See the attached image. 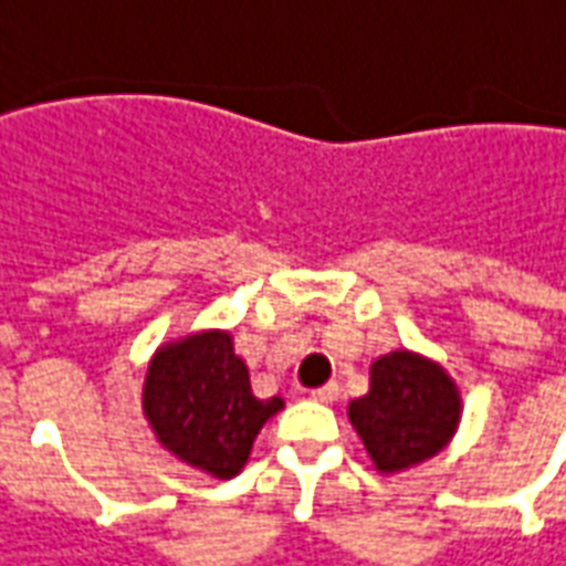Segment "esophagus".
Returning <instances> with one entry per match:
<instances>
[{"label":"esophagus","mask_w":566,"mask_h":566,"mask_svg":"<svg viewBox=\"0 0 566 566\" xmlns=\"http://www.w3.org/2000/svg\"><path fill=\"white\" fill-rule=\"evenodd\" d=\"M337 395H339V387L334 384V380H331V384H323V387L311 389V398H314V401H323V403L337 401Z\"/></svg>","instance_id":"34e87169"}]
</instances>
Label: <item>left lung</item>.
Wrapping results in <instances>:
<instances>
[{"label": "left lung", "mask_w": 566, "mask_h": 566, "mask_svg": "<svg viewBox=\"0 0 566 566\" xmlns=\"http://www.w3.org/2000/svg\"><path fill=\"white\" fill-rule=\"evenodd\" d=\"M378 471H403L424 462L450 442L459 424V392L442 366L392 352L371 363L369 395L348 403Z\"/></svg>", "instance_id": "obj_1"}]
</instances>
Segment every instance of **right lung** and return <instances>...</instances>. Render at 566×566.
Segmentation results:
<instances>
[{
  "mask_svg": "<svg viewBox=\"0 0 566 566\" xmlns=\"http://www.w3.org/2000/svg\"><path fill=\"white\" fill-rule=\"evenodd\" d=\"M282 398L252 395L250 371L223 331H203L156 352L142 407L156 439L182 462L229 480L247 459L261 424Z\"/></svg>",
  "mask_w": 566,
  "mask_h": 566,
  "instance_id": "right-lung-1",
  "label": "right lung"
}]
</instances>
